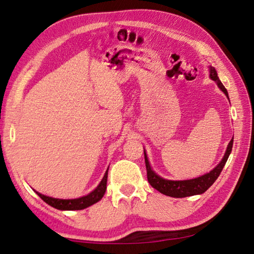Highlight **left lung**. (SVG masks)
I'll use <instances>...</instances> for the list:
<instances>
[{
    "label": "left lung",
    "instance_id": "8db88e82",
    "mask_svg": "<svg viewBox=\"0 0 254 254\" xmlns=\"http://www.w3.org/2000/svg\"><path fill=\"white\" fill-rule=\"evenodd\" d=\"M210 77L216 82V84L219 85L220 89L222 90L224 92V94L228 96L227 89H225L224 85L219 80L218 73H216L215 68L212 66H210ZM232 145H233V139L230 141L222 161H221V162L216 165L211 172L202 175V177H199L196 179L184 180V181H171V180H165L163 178L159 177L158 174L152 171L149 160H147V156L144 151L147 181H149V183L155 189V190H158L159 192L162 193V194L172 196V197H186V196H191L195 194H201V193H204L207 189H209L212 184L215 182V180L219 178L221 171H222L225 163H227L230 153H231Z\"/></svg>",
    "mask_w": 254,
    "mask_h": 254
}]
</instances>
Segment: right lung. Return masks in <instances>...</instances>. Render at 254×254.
Here are the masks:
<instances>
[{
	"label": "right lung",
	"instance_id": "add662e5",
	"mask_svg": "<svg viewBox=\"0 0 254 254\" xmlns=\"http://www.w3.org/2000/svg\"><path fill=\"white\" fill-rule=\"evenodd\" d=\"M107 181H108V171L105 172L102 181L100 182L98 188H96L94 191H92L90 194H87L85 196L79 197V199H73V200L55 199V197H51V196H47L44 194H41V193H39V192H36V193H38V195L44 202H47L48 204L55 207V209L70 210V211L82 210V209H85V207H87V206L96 203V202L102 199L104 193H105V190H107Z\"/></svg>",
	"mask_w": 254,
	"mask_h": 254
}]
</instances>
